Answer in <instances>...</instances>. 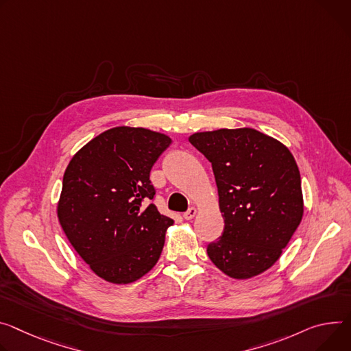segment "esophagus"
<instances>
[{
  "label": "esophagus",
  "mask_w": 351,
  "mask_h": 351,
  "mask_svg": "<svg viewBox=\"0 0 351 351\" xmlns=\"http://www.w3.org/2000/svg\"><path fill=\"white\" fill-rule=\"evenodd\" d=\"M196 214H197V208L190 207L186 213H183V218H184V219H192Z\"/></svg>",
  "instance_id": "esophagus-1"
}]
</instances>
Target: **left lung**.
<instances>
[{"mask_svg":"<svg viewBox=\"0 0 351 351\" xmlns=\"http://www.w3.org/2000/svg\"><path fill=\"white\" fill-rule=\"evenodd\" d=\"M211 162L226 227L208 243L211 262L238 280L271 267L304 214L301 176L290 149L254 129L189 137Z\"/></svg>","mask_w":351,"mask_h":351,"instance_id":"obj_1","label":"left lung"}]
</instances>
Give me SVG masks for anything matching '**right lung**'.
I'll use <instances>...</instances> for the list:
<instances>
[{
    "mask_svg": "<svg viewBox=\"0 0 351 351\" xmlns=\"http://www.w3.org/2000/svg\"><path fill=\"white\" fill-rule=\"evenodd\" d=\"M172 140L141 127H114L70 161L57 215L70 243L92 271L129 284L158 262L173 219L152 203L149 172Z\"/></svg>",
    "mask_w": 351,
    "mask_h": 351,
    "instance_id": "1",
    "label": "right lung"
}]
</instances>
